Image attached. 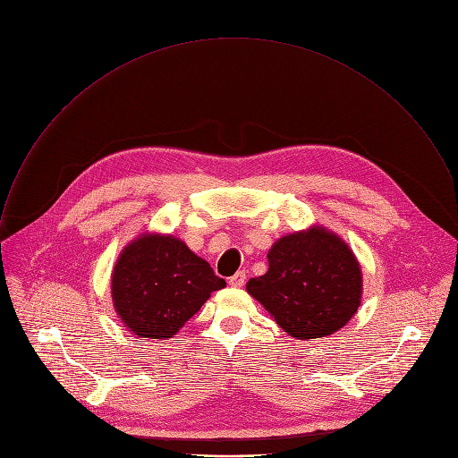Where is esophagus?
Here are the masks:
<instances>
[{
  "instance_id": "1",
  "label": "esophagus",
  "mask_w": 458,
  "mask_h": 458,
  "mask_svg": "<svg viewBox=\"0 0 458 458\" xmlns=\"http://www.w3.org/2000/svg\"><path fill=\"white\" fill-rule=\"evenodd\" d=\"M245 284V272L243 270H238L234 276L229 278V285L231 287H242Z\"/></svg>"
}]
</instances>
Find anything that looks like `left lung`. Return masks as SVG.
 Masks as SVG:
<instances>
[{"mask_svg": "<svg viewBox=\"0 0 458 458\" xmlns=\"http://www.w3.org/2000/svg\"><path fill=\"white\" fill-rule=\"evenodd\" d=\"M267 258L268 270L247 282V293L291 337L330 335L357 312L360 267L332 231L314 225L287 234L270 247Z\"/></svg>", "mask_w": 458, "mask_h": 458, "instance_id": "8db88e82", "label": "left lung"}]
</instances>
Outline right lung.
Wrapping results in <instances>:
<instances>
[{"mask_svg": "<svg viewBox=\"0 0 458 458\" xmlns=\"http://www.w3.org/2000/svg\"><path fill=\"white\" fill-rule=\"evenodd\" d=\"M224 287L211 265L171 234H140L112 272L115 312L130 332L148 339L173 337Z\"/></svg>", "mask_w": 458, "mask_h": 458, "instance_id": "add662e5", "label": "right lung"}]
</instances>
